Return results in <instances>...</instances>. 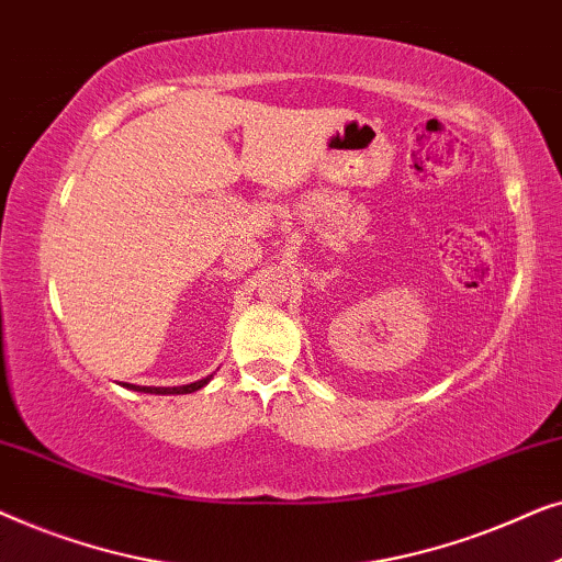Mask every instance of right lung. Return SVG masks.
Here are the masks:
<instances>
[{
  "label": "right lung",
  "instance_id": "add662e5",
  "mask_svg": "<svg viewBox=\"0 0 562 562\" xmlns=\"http://www.w3.org/2000/svg\"><path fill=\"white\" fill-rule=\"evenodd\" d=\"M212 381V375H206V379L202 381H194V383H187V386H133V383H122V386L133 389V391H143V394H191V391H199L202 386H206V383Z\"/></svg>",
  "mask_w": 562,
  "mask_h": 562
}]
</instances>
